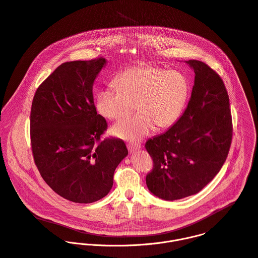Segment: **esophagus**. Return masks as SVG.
<instances>
[{"mask_svg":"<svg viewBox=\"0 0 258 258\" xmlns=\"http://www.w3.org/2000/svg\"><path fill=\"white\" fill-rule=\"evenodd\" d=\"M127 149H128V151L131 153H133V152H136V151L140 150L141 149V145L137 144V143H130V144H127Z\"/></svg>","mask_w":258,"mask_h":258,"instance_id":"1","label":"esophagus"}]
</instances>
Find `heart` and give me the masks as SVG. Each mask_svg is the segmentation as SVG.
<instances>
[{
  "label": "heart",
  "instance_id": "heart-1",
  "mask_svg": "<svg viewBox=\"0 0 258 258\" xmlns=\"http://www.w3.org/2000/svg\"><path fill=\"white\" fill-rule=\"evenodd\" d=\"M115 87L97 95L98 112L109 120L131 114L137 104V115L113 125L111 133L137 142L149 135L156 124L160 128L172 125L180 116L188 95L186 78L175 71L152 66H135L121 72L114 80Z\"/></svg>",
  "mask_w": 258,
  "mask_h": 258
}]
</instances>
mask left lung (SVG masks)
<instances>
[{
	"instance_id": "obj_1",
	"label": "left lung",
	"mask_w": 258,
	"mask_h": 258,
	"mask_svg": "<svg viewBox=\"0 0 258 258\" xmlns=\"http://www.w3.org/2000/svg\"><path fill=\"white\" fill-rule=\"evenodd\" d=\"M187 63L196 76L184 113L145 145L153 160L147 186L165 201L194 196L210 183L227 159L233 136L229 95L222 78L203 61L190 59Z\"/></svg>"
}]
</instances>
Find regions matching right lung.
I'll return each mask as SVG.
<instances>
[{
	"mask_svg": "<svg viewBox=\"0 0 258 258\" xmlns=\"http://www.w3.org/2000/svg\"><path fill=\"white\" fill-rule=\"evenodd\" d=\"M105 63L104 57L61 63L39 85L30 111L31 150L41 177L78 204L107 196L115 168L128 154L122 141L100 139L107 122L97 114L93 84Z\"/></svg>",
	"mask_w": 258,
	"mask_h": 258,
	"instance_id": "add662e5",
	"label": "right lung"
}]
</instances>
